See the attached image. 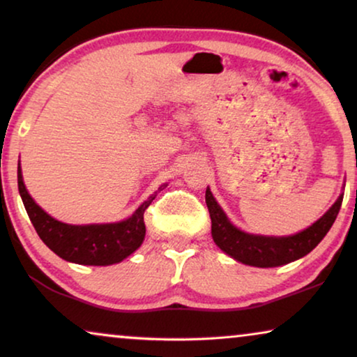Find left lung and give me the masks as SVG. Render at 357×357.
<instances>
[{
    "label": "left lung",
    "mask_w": 357,
    "mask_h": 357,
    "mask_svg": "<svg viewBox=\"0 0 357 357\" xmlns=\"http://www.w3.org/2000/svg\"><path fill=\"white\" fill-rule=\"evenodd\" d=\"M343 195L336 199L333 206L315 221L310 227L304 229L299 234L287 237H266L253 236L237 229L229 221L226 213L222 211L216 199H214L211 190L206 188V204L211 216V234L213 241L224 253L232 257L234 260L243 263V265L258 266V268H273L291 263L305 257L307 253L314 250L319 245L321 238L326 236L330 227L333 226L336 216H338Z\"/></svg>",
    "instance_id": "1"
}]
</instances>
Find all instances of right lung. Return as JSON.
<instances>
[{
  "label": "right lung",
  "instance_id": "add662e5",
  "mask_svg": "<svg viewBox=\"0 0 357 357\" xmlns=\"http://www.w3.org/2000/svg\"><path fill=\"white\" fill-rule=\"evenodd\" d=\"M17 187L31 222L43 243L63 260L94 266L120 263L138 250L146 236L144 211L155 198V195H151L125 221L73 226L56 221L33 202L24 185L21 165L17 167Z\"/></svg>",
  "mask_w": 357,
  "mask_h": 357
}]
</instances>
